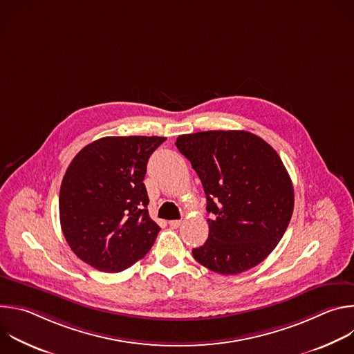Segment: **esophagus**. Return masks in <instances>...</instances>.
<instances>
[{"instance_id":"obj_1","label":"esophagus","mask_w":354,"mask_h":354,"mask_svg":"<svg viewBox=\"0 0 354 354\" xmlns=\"http://www.w3.org/2000/svg\"><path fill=\"white\" fill-rule=\"evenodd\" d=\"M169 225H171L172 228H179V227L182 225V220H171V221H169Z\"/></svg>"}]
</instances>
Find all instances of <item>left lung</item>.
Here are the masks:
<instances>
[{"instance_id": "left-lung-1", "label": "left lung", "mask_w": 354, "mask_h": 354, "mask_svg": "<svg viewBox=\"0 0 354 354\" xmlns=\"http://www.w3.org/2000/svg\"><path fill=\"white\" fill-rule=\"evenodd\" d=\"M175 145L203 185L209 238L193 258L220 274H238L263 262L283 238L294 189L279 154L243 130L183 134Z\"/></svg>"}]
</instances>
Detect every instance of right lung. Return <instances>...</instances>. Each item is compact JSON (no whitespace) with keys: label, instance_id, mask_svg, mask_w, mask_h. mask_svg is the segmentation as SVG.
<instances>
[{"label":"right lung","instance_id":"1","mask_svg":"<svg viewBox=\"0 0 354 354\" xmlns=\"http://www.w3.org/2000/svg\"><path fill=\"white\" fill-rule=\"evenodd\" d=\"M165 137H104L68 165L60 187V224L71 250L105 273L142 259L160 232L144 185L149 156Z\"/></svg>","mask_w":354,"mask_h":354}]
</instances>
